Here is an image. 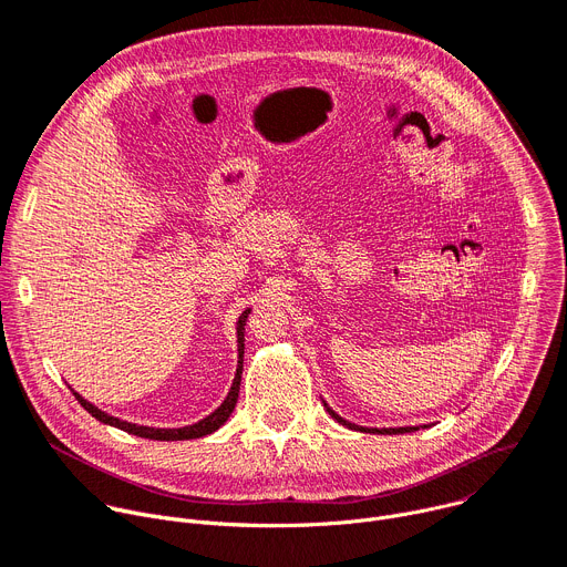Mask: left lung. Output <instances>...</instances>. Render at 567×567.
Wrapping results in <instances>:
<instances>
[{"mask_svg": "<svg viewBox=\"0 0 567 567\" xmlns=\"http://www.w3.org/2000/svg\"><path fill=\"white\" fill-rule=\"evenodd\" d=\"M324 405H327V403H324ZM327 410H329V414H331L338 423H342V425H347V427H351V430H360V432H371V434H403V432H414V430H419L416 425H408V427H362V425L349 423L347 419L338 416L329 405H327ZM423 427H425V425H423Z\"/></svg>", "mask_w": 567, "mask_h": 567, "instance_id": "left-lung-1", "label": "left lung"}]
</instances>
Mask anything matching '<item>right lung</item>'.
Returning <instances> with one entry per match:
<instances>
[{
	"instance_id": "add662e5",
	"label": "right lung",
	"mask_w": 567,
	"mask_h": 567,
	"mask_svg": "<svg viewBox=\"0 0 567 567\" xmlns=\"http://www.w3.org/2000/svg\"><path fill=\"white\" fill-rule=\"evenodd\" d=\"M247 316H249V308L243 310V316L238 318V327H236V336H238V367H236V375H234V383H231V390L227 394V399L220 403L218 410H214L209 416H205L203 421L194 423V425H184V427H148V425H137V423H128V421H121L116 416H110L105 414L103 410H99L96 405H92L90 401H85L79 392H74L76 401L101 423L105 425H114L123 432H131V434H137V436H144V439H155V442H182V439H198V436H205V434H212L216 432L227 419L229 414L234 412L236 408V401H238V390H240V373H243V349H245V322H247Z\"/></svg>"
}]
</instances>
